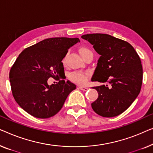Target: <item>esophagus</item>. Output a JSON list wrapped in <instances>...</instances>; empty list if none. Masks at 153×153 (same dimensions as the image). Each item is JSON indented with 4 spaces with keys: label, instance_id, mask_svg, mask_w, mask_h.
<instances>
[{
    "label": "esophagus",
    "instance_id": "esophagus-1",
    "mask_svg": "<svg viewBox=\"0 0 153 153\" xmlns=\"http://www.w3.org/2000/svg\"><path fill=\"white\" fill-rule=\"evenodd\" d=\"M79 88H80L81 90H83V91H87L88 90V88L87 87H84V86H82V85H79Z\"/></svg>",
    "mask_w": 153,
    "mask_h": 153
}]
</instances>
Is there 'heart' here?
<instances>
[{"mask_svg":"<svg viewBox=\"0 0 153 153\" xmlns=\"http://www.w3.org/2000/svg\"><path fill=\"white\" fill-rule=\"evenodd\" d=\"M88 52H90V51L88 49H87V48H82L80 49L81 54H83L84 53ZM65 61V59H64L63 61ZM70 76L72 81L76 82V83H81V84H83L86 81V80H87V74H86L85 73L82 72H73L70 74Z\"/></svg>","mask_w":153,"mask_h":153,"instance_id":"obj_1","label":"heart"}]
</instances>
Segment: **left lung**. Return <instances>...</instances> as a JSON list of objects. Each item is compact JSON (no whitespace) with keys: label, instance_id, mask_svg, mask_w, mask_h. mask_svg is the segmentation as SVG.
<instances>
[{"label":"left lung","instance_id":"8db88e82","mask_svg":"<svg viewBox=\"0 0 153 153\" xmlns=\"http://www.w3.org/2000/svg\"><path fill=\"white\" fill-rule=\"evenodd\" d=\"M100 55L91 80L104 83L93 88L99 97L91 105L103 117H113L127 110L140 92L143 69L134 48L109 34L81 36Z\"/></svg>","mask_w":153,"mask_h":153}]
</instances>
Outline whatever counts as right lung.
Masks as SVG:
<instances>
[{"mask_svg": "<svg viewBox=\"0 0 153 153\" xmlns=\"http://www.w3.org/2000/svg\"><path fill=\"white\" fill-rule=\"evenodd\" d=\"M78 42V38H50L19 54L10 70V81L15 101L27 113L39 119L53 117L76 89L70 81L61 79L57 84L48 85L47 80L50 77L59 80L65 74L62 60Z\"/></svg>", "mask_w": 153, "mask_h": 153, "instance_id": "obj_1", "label": "right lung"}]
</instances>
